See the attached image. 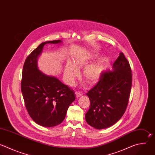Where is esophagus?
Returning a JSON list of instances; mask_svg holds the SVG:
<instances>
[{
    "label": "esophagus",
    "instance_id": "34e87169",
    "mask_svg": "<svg viewBox=\"0 0 155 155\" xmlns=\"http://www.w3.org/2000/svg\"><path fill=\"white\" fill-rule=\"evenodd\" d=\"M75 94H76V97H79V96H81L82 95V93H81L80 91H76V92H75Z\"/></svg>",
    "mask_w": 155,
    "mask_h": 155
}]
</instances>
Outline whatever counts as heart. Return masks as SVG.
Listing matches in <instances>:
<instances>
[{"label":"heart","instance_id":"b5f03b06","mask_svg":"<svg viewBox=\"0 0 155 155\" xmlns=\"http://www.w3.org/2000/svg\"><path fill=\"white\" fill-rule=\"evenodd\" d=\"M96 57L94 54L85 53L77 56L73 63L68 62L64 68V77L67 83L70 85H73L75 79L79 76V70L84 67L82 71L84 79L89 85L96 84L101 78L103 71V65L101 62L88 65Z\"/></svg>","mask_w":155,"mask_h":155}]
</instances>
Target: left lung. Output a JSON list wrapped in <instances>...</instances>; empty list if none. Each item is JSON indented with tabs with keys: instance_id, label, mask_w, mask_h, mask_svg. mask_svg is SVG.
<instances>
[{
	"instance_id": "8db88e82",
	"label": "left lung",
	"mask_w": 155,
	"mask_h": 155,
	"mask_svg": "<svg viewBox=\"0 0 155 155\" xmlns=\"http://www.w3.org/2000/svg\"><path fill=\"white\" fill-rule=\"evenodd\" d=\"M112 67V71H102L97 84L87 93L90 107L85 114V120L98 130L116 123L125 113L129 101L131 70L122 53H120Z\"/></svg>"
}]
</instances>
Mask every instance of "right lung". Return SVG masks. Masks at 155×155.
<instances>
[{
	"mask_svg": "<svg viewBox=\"0 0 155 155\" xmlns=\"http://www.w3.org/2000/svg\"><path fill=\"white\" fill-rule=\"evenodd\" d=\"M61 42L56 40L41 43L27 58L23 67L21 91L26 108L36 124L46 127L60 124L75 100L73 90L57 78L41 72L38 66V59L44 46Z\"/></svg>",
	"mask_w": 155,
	"mask_h": 155,
	"instance_id": "1",
	"label": "right lung"
}]
</instances>
